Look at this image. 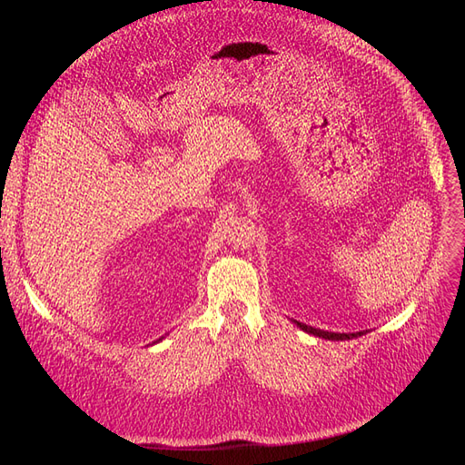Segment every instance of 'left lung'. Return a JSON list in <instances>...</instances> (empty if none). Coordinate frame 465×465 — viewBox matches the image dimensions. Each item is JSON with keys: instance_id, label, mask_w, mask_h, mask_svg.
Wrapping results in <instances>:
<instances>
[{"instance_id": "left-lung-1", "label": "left lung", "mask_w": 465, "mask_h": 465, "mask_svg": "<svg viewBox=\"0 0 465 465\" xmlns=\"http://www.w3.org/2000/svg\"><path fill=\"white\" fill-rule=\"evenodd\" d=\"M297 326L306 331V333H312L316 337H323V340H331V341H343V340H353V337H359L362 335V331H357V333H333V331H323V330H318V328H312V326H306V323L302 322H294Z\"/></svg>"}]
</instances>
